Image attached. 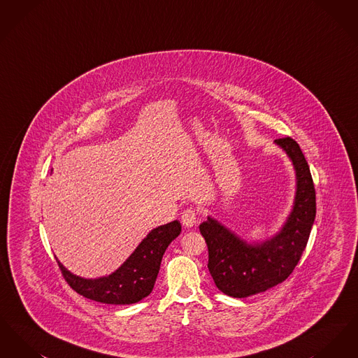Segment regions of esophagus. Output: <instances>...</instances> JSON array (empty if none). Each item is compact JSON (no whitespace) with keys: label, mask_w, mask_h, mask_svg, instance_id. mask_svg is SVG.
<instances>
[{"label":"esophagus","mask_w":358,"mask_h":358,"mask_svg":"<svg viewBox=\"0 0 358 358\" xmlns=\"http://www.w3.org/2000/svg\"><path fill=\"white\" fill-rule=\"evenodd\" d=\"M181 222L187 227V228H192L193 225H196L197 222V210L193 208H187L182 212L181 216Z\"/></svg>","instance_id":"1"}]
</instances>
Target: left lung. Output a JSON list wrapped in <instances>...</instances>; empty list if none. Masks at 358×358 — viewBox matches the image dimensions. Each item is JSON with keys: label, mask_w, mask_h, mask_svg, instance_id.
Here are the masks:
<instances>
[{"label": "left lung", "mask_w": 358, "mask_h": 358, "mask_svg": "<svg viewBox=\"0 0 358 358\" xmlns=\"http://www.w3.org/2000/svg\"><path fill=\"white\" fill-rule=\"evenodd\" d=\"M275 143L289 155L296 176L294 206L282 229L266 241L250 244L212 217L200 224L209 273L217 289L234 298L255 295L286 280L306 248L315 219V189L299 145L289 136Z\"/></svg>", "instance_id": "1"}]
</instances>
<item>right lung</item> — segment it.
I'll return each instance as SVG.
<instances>
[{
    "label": "right lung",
    "instance_id": "right-lung-1",
    "mask_svg": "<svg viewBox=\"0 0 358 358\" xmlns=\"http://www.w3.org/2000/svg\"><path fill=\"white\" fill-rule=\"evenodd\" d=\"M180 232L177 220L154 228L115 273L98 279L76 276L56 260L69 287L78 294L107 305H131L153 291L162 256Z\"/></svg>",
    "mask_w": 358,
    "mask_h": 358
}]
</instances>
